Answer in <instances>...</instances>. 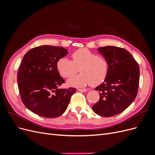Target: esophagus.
<instances>
[{"instance_id": "1", "label": "esophagus", "mask_w": 155, "mask_h": 155, "mask_svg": "<svg viewBox=\"0 0 155 155\" xmlns=\"http://www.w3.org/2000/svg\"><path fill=\"white\" fill-rule=\"evenodd\" d=\"M78 90L79 91V92H85L88 91V89H85V88H78Z\"/></svg>"}]
</instances>
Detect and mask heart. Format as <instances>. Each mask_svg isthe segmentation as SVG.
Returning a JSON list of instances; mask_svg holds the SVG:
<instances>
[{
  "instance_id": "1",
  "label": "heart",
  "mask_w": 155,
  "mask_h": 155,
  "mask_svg": "<svg viewBox=\"0 0 155 155\" xmlns=\"http://www.w3.org/2000/svg\"><path fill=\"white\" fill-rule=\"evenodd\" d=\"M72 60L60 58L57 62V69L64 78L72 77L79 72L78 76L70 78L68 84L70 86L81 87L91 84L100 85L104 81L109 72L108 61L101 55H97L87 48H80L71 54Z\"/></svg>"
}]
</instances>
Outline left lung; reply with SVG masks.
I'll return each instance as SVG.
<instances>
[{"mask_svg": "<svg viewBox=\"0 0 155 155\" xmlns=\"http://www.w3.org/2000/svg\"><path fill=\"white\" fill-rule=\"evenodd\" d=\"M97 50L108 61L109 69L105 81L96 88L100 91V98L92 109L98 115L110 117L125 110L137 97L140 68L124 48L107 46Z\"/></svg>", "mask_w": 155, "mask_h": 155, "instance_id": "obj_1", "label": "left lung"}]
</instances>
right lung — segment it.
<instances>
[{"mask_svg": "<svg viewBox=\"0 0 155 155\" xmlns=\"http://www.w3.org/2000/svg\"><path fill=\"white\" fill-rule=\"evenodd\" d=\"M61 46L43 45L25 55L17 74L21 100L34 113L53 118L67 109L75 88H59L64 83L57 69V62L68 54Z\"/></svg>", "mask_w": 155, "mask_h": 155, "instance_id": "add662e5", "label": "right lung"}]
</instances>
